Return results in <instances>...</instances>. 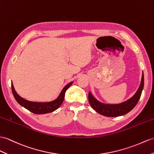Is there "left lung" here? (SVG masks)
Returning <instances> with one entry per match:
<instances>
[{"label": "left lung", "mask_w": 154, "mask_h": 154, "mask_svg": "<svg viewBox=\"0 0 154 154\" xmlns=\"http://www.w3.org/2000/svg\"><path fill=\"white\" fill-rule=\"evenodd\" d=\"M144 87V75L142 74L140 85L138 88L137 91L133 97L127 100L125 102H123L118 104H105L97 101L94 97L92 96L91 93H89L88 99L90 105L99 114L108 116V117H117V116L126 114L130 112L133 108L136 106L138 101L139 100L142 91Z\"/></svg>", "instance_id": "1"}]
</instances>
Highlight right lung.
I'll list each match as a JSON object with an SVG mask.
<instances>
[{
	"label": "right lung",
	"mask_w": 154,
	"mask_h": 154,
	"mask_svg": "<svg viewBox=\"0 0 154 154\" xmlns=\"http://www.w3.org/2000/svg\"><path fill=\"white\" fill-rule=\"evenodd\" d=\"M72 83L73 82H70L69 84H67L65 87L63 89L61 93H60L59 96L58 97V98L57 99H55V100L52 101V102L50 103H35L25 100L22 98V97H21L16 93V91H15L12 83L11 86H12V91L14 98L20 105L23 106L26 109H27L28 110L32 112L34 114H43L54 112L55 110H57V108L61 105V104L63 102V100H64L65 93L66 91V89L72 85Z\"/></svg>",
	"instance_id": "add662e5"
}]
</instances>
